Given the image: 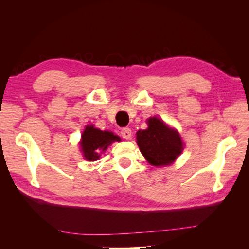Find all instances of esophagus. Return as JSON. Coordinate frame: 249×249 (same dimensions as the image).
Returning <instances> with one entry per match:
<instances>
[{"mask_svg": "<svg viewBox=\"0 0 249 249\" xmlns=\"http://www.w3.org/2000/svg\"><path fill=\"white\" fill-rule=\"evenodd\" d=\"M120 135H122L123 138L124 139H131L132 137V131L129 127H124V129L120 131Z\"/></svg>", "mask_w": 249, "mask_h": 249, "instance_id": "esophagus-1", "label": "esophagus"}]
</instances>
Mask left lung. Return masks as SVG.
<instances>
[{
	"label": "left lung",
	"mask_w": 249,
	"mask_h": 249,
	"mask_svg": "<svg viewBox=\"0 0 249 249\" xmlns=\"http://www.w3.org/2000/svg\"><path fill=\"white\" fill-rule=\"evenodd\" d=\"M137 144L141 154L154 166H167L182 154L184 143L177 130L171 129L162 119L149 117L147 129L137 133Z\"/></svg>",
	"instance_id": "1"
}]
</instances>
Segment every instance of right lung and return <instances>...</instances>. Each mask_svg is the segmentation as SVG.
Masks as SVG:
<instances>
[{
	"label": "right lung",
	"instance_id": "right-lung-1",
	"mask_svg": "<svg viewBox=\"0 0 249 249\" xmlns=\"http://www.w3.org/2000/svg\"><path fill=\"white\" fill-rule=\"evenodd\" d=\"M114 141H120V138L109 131H101L92 124L87 125L82 133L80 146L84 159L87 161H96L102 152Z\"/></svg>",
	"mask_w": 249,
	"mask_h": 249
}]
</instances>
